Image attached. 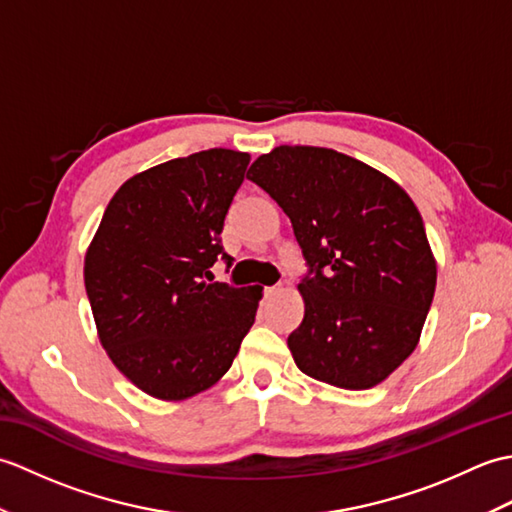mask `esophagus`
I'll return each mask as SVG.
<instances>
[{"mask_svg":"<svg viewBox=\"0 0 512 512\" xmlns=\"http://www.w3.org/2000/svg\"><path fill=\"white\" fill-rule=\"evenodd\" d=\"M277 290H281V286H266V288H264L266 295H275Z\"/></svg>","mask_w":512,"mask_h":512,"instance_id":"1","label":"esophagus"}]
</instances>
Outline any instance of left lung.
Segmentation results:
<instances>
[{"label":"left lung","instance_id":"1","mask_svg":"<svg viewBox=\"0 0 512 512\" xmlns=\"http://www.w3.org/2000/svg\"><path fill=\"white\" fill-rule=\"evenodd\" d=\"M248 180L290 217L308 264L306 314L288 336L297 367L341 389L383 383L416 350L436 292L416 204L385 173L325 147H275Z\"/></svg>","mask_w":512,"mask_h":512}]
</instances>
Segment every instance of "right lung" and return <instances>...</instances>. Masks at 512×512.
<instances>
[{
	"label": "right lung",
	"mask_w": 512,
	"mask_h": 512,
	"mask_svg": "<svg viewBox=\"0 0 512 512\" xmlns=\"http://www.w3.org/2000/svg\"><path fill=\"white\" fill-rule=\"evenodd\" d=\"M250 156L206 149L129 178L85 253L107 356L145 394L184 400L220 380L255 323L262 286L206 282Z\"/></svg>",
	"instance_id": "obj_1"
}]
</instances>
